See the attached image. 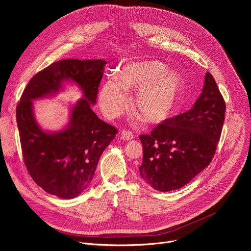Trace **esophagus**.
Returning <instances> with one entry per match:
<instances>
[{"instance_id": "34e87169", "label": "esophagus", "mask_w": 251, "mask_h": 251, "mask_svg": "<svg viewBox=\"0 0 251 251\" xmlns=\"http://www.w3.org/2000/svg\"><path fill=\"white\" fill-rule=\"evenodd\" d=\"M121 138L123 140H126V141H129V140H132L134 138V135L131 131L129 130H123L122 133H121Z\"/></svg>"}]
</instances>
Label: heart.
Segmentation results:
<instances>
[{"label":"heart","mask_w":251,"mask_h":251,"mask_svg":"<svg viewBox=\"0 0 251 251\" xmlns=\"http://www.w3.org/2000/svg\"><path fill=\"white\" fill-rule=\"evenodd\" d=\"M185 88L181 74L167 70L160 60H143L121 66L115 78L107 79L99 92V103L107 117L120 114L127 103L126 91L136 90L135 111L149 123L170 118L180 106Z\"/></svg>","instance_id":"1"}]
</instances>
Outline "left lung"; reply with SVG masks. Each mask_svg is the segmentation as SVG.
I'll list each match as a JSON object with an SVG mask.
<instances>
[{
	"mask_svg": "<svg viewBox=\"0 0 251 251\" xmlns=\"http://www.w3.org/2000/svg\"><path fill=\"white\" fill-rule=\"evenodd\" d=\"M226 103L216 80L206 73L202 92L193 108L167 119L149 135H140L141 177L153 189H180L206 168L221 138Z\"/></svg>",
	"mask_w": 251,
	"mask_h": 251,
	"instance_id": "1",
	"label": "left lung"
}]
</instances>
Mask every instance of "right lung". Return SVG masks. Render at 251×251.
Returning <instances> with one entry per match:
<instances>
[{
  "label": "right lung",
  "mask_w": 251,
  "mask_h": 251,
  "mask_svg": "<svg viewBox=\"0 0 251 251\" xmlns=\"http://www.w3.org/2000/svg\"><path fill=\"white\" fill-rule=\"evenodd\" d=\"M107 62L102 59H63L35 75L17 106V124L24 161L32 180L44 191L60 199H74L90 185L99 158L117 134L92 111ZM64 82L83 91L71 111L68 126L57 132L45 131L33 114L32 100L54 95Z\"/></svg>",
  "instance_id": "add662e5"
}]
</instances>
